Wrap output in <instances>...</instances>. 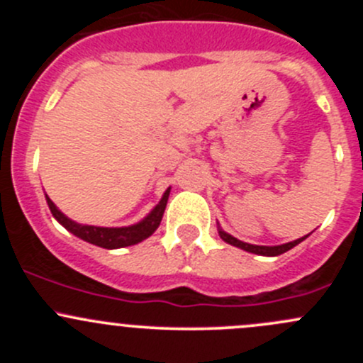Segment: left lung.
I'll list each match as a JSON object with an SVG mask.
<instances>
[{"instance_id":"1","label":"left lung","mask_w":363,"mask_h":363,"mask_svg":"<svg viewBox=\"0 0 363 363\" xmlns=\"http://www.w3.org/2000/svg\"><path fill=\"white\" fill-rule=\"evenodd\" d=\"M219 237H221L225 242L232 244V246L240 247V250H244L247 252H255V255H262V256H279V255H283V252L290 251L291 247H295L296 244L302 242L303 239H307V235H306V237H300V239L294 240V242L281 244V246H255V244H247V242H242V240L235 239V237H232L230 233L223 232L221 228H219Z\"/></svg>"}]
</instances>
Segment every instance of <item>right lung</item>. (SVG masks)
<instances>
[{"label": "right lung", "mask_w": 363, "mask_h": 363, "mask_svg": "<svg viewBox=\"0 0 363 363\" xmlns=\"http://www.w3.org/2000/svg\"><path fill=\"white\" fill-rule=\"evenodd\" d=\"M168 195H170V188L163 193L160 203L142 219L140 223L131 226H121V228H105V226H93V225H79V223L72 221L67 218L60 208L54 205L52 200L45 195L47 205H49L50 212H52L54 218L68 230L73 235L79 237V239L86 240V242L94 244V246L105 247V250H117V247H126L133 246V244L142 242L147 237H151L156 232V228L160 226L161 218H163L164 207H167Z\"/></svg>", "instance_id": "add662e5"}]
</instances>
